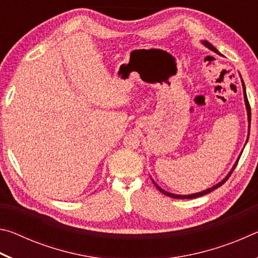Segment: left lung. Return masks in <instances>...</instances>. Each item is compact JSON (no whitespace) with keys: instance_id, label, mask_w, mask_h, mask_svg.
Instances as JSON below:
<instances>
[{"instance_id":"obj_1","label":"left lung","mask_w":258,"mask_h":258,"mask_svg":"<svg viewBox=\"0 0 258 258\" xmlns=\"http://www.w3.org/2000/svg\"><path fill=\"white\" fill-rule=\"evenodd\" d=\"M205 45H206L208 49H211L212 51H214L215 52V53H217V54H221L220 52H218L215 47H214L211 43L209 42H207V41H204L203 42ZM242 87H243V97H244V102H246V107H247V112H248V121H250V106H249V102H248V99H247V94H246V87H244V84H243V81H242ZM249 128H250V126H249ZM248 140V139H247ZM238 161H239V159L237 160V163H235V165L233 166V168H232V171H231L229 174H228V176H226L223 181L222 182H220L218 183V184H216V185H214L213 187H209V189H207V190H205V191H202V192H198V194H194V195H187V196H180V195H174V194H169V192H167V191H164L163 189H160V187L156 184L155 183V185L157 186V189H158L161 194H164L165 196H168V197H171V198H176V199H192V198H198V197H202V196H204V195H207V194H209V192H212L213 190H215V189H217L218 186H221L222 184H224L225 183V181L228 180V178L231 176V174H232V172H233V169L235 168V166H237V164H238Z\"/></svg>"}]
</instances>
